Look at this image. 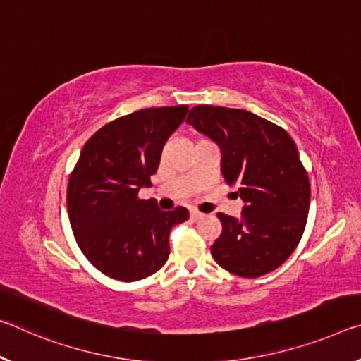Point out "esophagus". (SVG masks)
<instances>
[{
  "instance_id": "obj_1",
  "label": "esophagus",
  "mask_w": 361,
  "mask_h": 361,
  "mask_svg": "<svg viewBox=\"0 0 361 361\" xmlns=\"http://www.w3.org/2000/svg\"><path fill=\"white\" fill-rule=\"evenodd\" d=\"M190 215H191V220H192V221H197V220H201L202 216H204L202 212H199L197 209H192V210L190 212Z\"/></svg>"
}]
</instances>
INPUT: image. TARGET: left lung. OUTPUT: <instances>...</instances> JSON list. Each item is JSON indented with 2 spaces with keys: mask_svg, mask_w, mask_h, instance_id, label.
<instances>
[{
  "mask_svg": "<svg viewBox=\"0 0 361 361\" xmlns=\"http://www.w3.org/2000/svg\"><path fill=\"white\" fill-rule=\"evenodd\" d=\"M186 122L221 149V173L245 202L241 219L219 212L212 257L236 276L259 278L289 259L305 231L310 181L284 128L244 109L196 106Z\"/></svg>",
  "mask_w": 361,
  "mask_h": 361,
  "instance_id": "left-lung-1",
  "label": "left lung"
}]
</instances>
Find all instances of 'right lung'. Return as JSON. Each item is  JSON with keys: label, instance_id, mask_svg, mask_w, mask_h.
I'll list each match as a JSON object with an SVG mask.
<instances>
[{"label": "right lung", "instance_id": "obj_1", "mask_svg": "<svg viewBox=\"0 0 361 361\" xmlns=\"http://www.w3.org/2000/svg\"><path fill=\"white\" fill-rule=\"evenodd\" d=\"M186 114L188 106L131 112L101 127L80 152L67 186L68 220L80 250L109 278L131 283L159 271L170 230L190 219L185 207L164 212L138 197Z\"/></svg>", "mask_w": 361, "mask_h": 361}]
</instances>
